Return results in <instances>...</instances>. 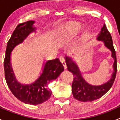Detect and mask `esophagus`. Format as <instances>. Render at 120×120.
<instances>
[{"mask_svg": "<svg viewBox=\"0 0 120 120\" xmlns=\"http://www.w3.org/2000/svg\"><path fill=\"white\" fill-rule=\"evenodd\" d=\"M60 61L61 62V63H62L63 66H64V68H67V65H66V61H65V59H64V57L63 56H61L60 57Z\"/></svg>", "mask_w": 120, "mask_h": 120, "instance_id": "obj_1", "label": "esophagus"}]
</instances>
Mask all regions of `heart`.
I'll use <instances>...</instances> for the list:
<instances>
[{"instance_id":"heart-1","label":"heart","mask_w":120,"mask_h":120,"mask_svg":"<svg viewBox=\"0 0 120 120\" xmlns=\"http://www.w3.org/2000/svg\"><path fill=\"white\" fill-rule=\"evenodd\" d=\"M79 29V24H77V22H70L66 26V28H64L63 30H62L61 32L59 34V37L62 38L63 36H64L65 34H67V32H77L78 30Z\"/></svg>"}]
</instances>
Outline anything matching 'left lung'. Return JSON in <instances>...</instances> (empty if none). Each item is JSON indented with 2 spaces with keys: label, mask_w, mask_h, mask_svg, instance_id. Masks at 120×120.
<instances>
[{
  "label": "left lung",
  "mask_w": 120,
  "mask_h": 120,
  "mask_svg": "<svg viewBox=\"0 0 120 120\" xmlns=\"http://www.w3.org/2000/svg\"><path fill=\"white\" fill-rule=\"evenodd\" d=\"M96 39L103 42L105 46L111 51L112 57L114 59L112 65L113 72L111 75V78L106 82L99 85L89 84L83 78L75 61L71 57L67 56L65 57L68 70L72 72L74 78L72 83V95L75 99L83 102L94 101L103 96L112 88L116 77L117 59L116 51L112 45V36L107 30L105 24L103 25Z\"/></svg>",
  "instance_id": "left-lung-1"
}]
</instances>
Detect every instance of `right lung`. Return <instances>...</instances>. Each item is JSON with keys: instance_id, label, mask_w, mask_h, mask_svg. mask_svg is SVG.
<instances>
[{"instance_id": "obj_1", "label": "right lung", "mask_w": 120, "mask_h": 120, "mask_svg": "<svg viewBox=\"0 0 120 120\" xmlns=\"http://www.w3.org/2000/svg\"><path fill=\"white\" fill-rule=\"evenodd\" d=\"M35 21L31 20L20 24L13 32L7 44L4 68L5 79L12 94L19 100L26 104L39 105L48 100L52 91L48 86V83L57 79L64 68L59 59L45 61L42 72L39 77L30 84L19 82L15 78L11 62V54L13 49L24 41L37 28L34 26Z\"/></svg>"}]
</instances>
